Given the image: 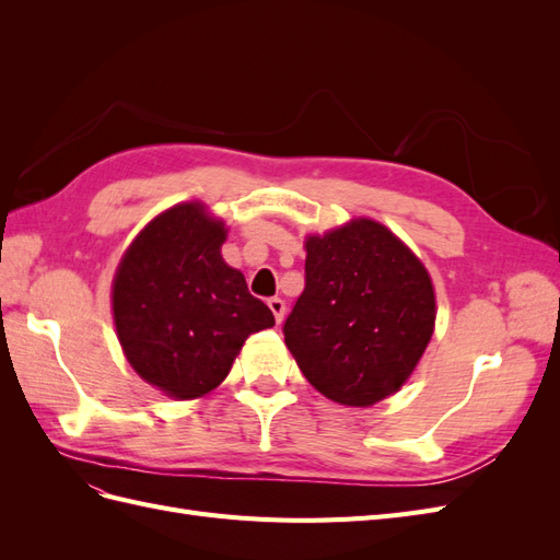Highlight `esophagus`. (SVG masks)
Segmentation results:
<instances>
[{
    "label": "esophagus",
    "mask_w": 560,
    "mask_h": 560,
    "mask_svg": "<svg viewBox=\"0 0 560 560\" xmlns=\"http://www.w3.org/2000/svg\"><path fill=\"white\" fill-rule=\"evenodd\" d=\"M268 308H270V313L276 315V322H278V325H280L282 317H284V301H282L280 296L268 299Z\"/></svg>",
    "instance_id": "34e87169"
}]
</instances>
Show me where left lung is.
I'll return each instance as SVG.
<instances>
[{"label": "left lung", "mask_w": 560, "mask_h": 560, "mask_svg": "<svg viewBox=\"0 0 560 560\" xmlns=\"http://www.w3.org/2000/svg\"><path fill=\"white\" fill-rule=\"evenodd\" d=\"M306 252V287L282 327L301 374L343 406L397 393L434 331L425 266L374 219L311 235Z\"/></svg>", "instance_id": "8db88e82"}]
</instances>
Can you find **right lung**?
<instances>
[{
    "label": "right lung",
    "mask_w": 560,
    "mask_h": 560,
    "mask_svg": "<svg viewBox=\"0 0 560 560\" xmlns=\"http://www.w3.org/2000/svg\"><path fill=\"white\" fill-rule=\"evenodd\" d=\"M224 222L179 202L149 222L116 268L112 308L130 366L161 393L196 399L222 383L245 338L276 325L222 259Z\"/></svg>",
    "instance_id": "obj_1"
}]
</instances>
